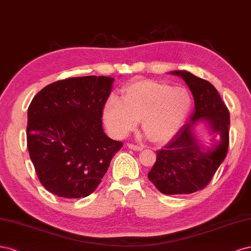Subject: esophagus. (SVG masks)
Masks as SVG:
<instances>
[{
    "mask_svg": "<svg viewBox=\"0 0 251 251\" xmlns=\"http://www.w3.org/2000/svg\"><path fill=\"white\" fill-rule=\"evenodd\" d=\"M129 149L131 150H135V151H142L144 149L143 146H139V145H133V144H128L127 145Z\"/></svg>",
    "mask_w": 251,
    "mask_h": 251,
    "instance_id": "34e87169",
    "label": "esophagus"
}]
</instances>
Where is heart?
<instances>
[{"label":"heart","mask_w":251,"mask_h":251,"mask_svg":"<svg viewBox=\"0 0 251 251\" xmlns=\"http://www.w3.org/2000/svg\"><path fill=\"white\" fill-rule=\"evenodd\" d=\"M191 103L187 88L149 79L136 80L123 87L122 101L109 97L104 105L103 120L108 132L117 139L132 131L141 120L148 139L163 144L178 132Z\"/></svg>","instance_id":"1"}]
</instances>
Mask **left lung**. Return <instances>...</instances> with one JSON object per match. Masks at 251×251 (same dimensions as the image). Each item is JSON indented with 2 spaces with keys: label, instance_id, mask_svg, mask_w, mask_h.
Wrapping results in <instances>:
<instances>
[{
  "label": "left lung",
  "instance_id": "obj_1",
  "mask_svg": "<svg viewBox=\"0 0 251 251\" xmlns=\"http://www.w3.org/2000/svg\"><path fill=\"white\" fill-rule=\"evenodd\" d=\"M181 77L190 87L195 108L190 122L166 146L156 151V161L148 173L149 180L166 195L192 194L206 187L227 154L229 111L212 83L187 71L170 72ZM205 122L219 141L205 149L193 133V127Z\"/></svg>",
  "mask_w": 251,
  "mask_h": 251
}]
</instances>
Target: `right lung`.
<instances>
[{
	"mask_svg": "<svg viewBox=\"0 0 251 251\" xmlns=\"http://www.w3.org/2000/svg\"><path fill=\"white\" fill-rule=\"evenodd\" d=\"M114 81L105 76L59 80L31 101L29 154L40 183L54 195H91L122 148V142L105 134L101 121Z\"/></svg>",
	"mask_w": 251,
	"mask_h": 251,
	"instance_id": "obj_1",
	"label": "right lung"
}]
</instances>
